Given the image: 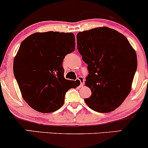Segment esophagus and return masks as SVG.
Returning a JSON list of instances; mask_svg holds the SVG:
<instances>
[{"label":"esophagus","instance_id":"esophagus-1","mask_svg":"<svg viewBox=\"0 0 148 148\" xmlns=\"http://www.w3.org/2000/svg\"><path fill=\"white\" fill-rule=\"evenodd\" d=\"M77 79L79 81L81 86H83V85H84V77H83V76H79Z\"/></svg>","mask_w":148,"mask_h":148}]
</instances>
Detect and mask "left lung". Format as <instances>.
<instances>
[{
  "label": "left lung",
  "instance_id": "8db88e82",
  "mask_svg": "<svg viewBox=\"0 0 148 148\" xmlns=\"http://www.w3.org/2000/svg\"><path fill=\"white\" fill-rule=\"evenodd\" d=\"M77 49L88 64L86 86L92 95L85 102L93 111H113L128 96L137 69L135 51L123 34L108 27L80 32Z\"/></svg>",
  "mask_w": 148,
  "mask_h": 148
}]
</instances>
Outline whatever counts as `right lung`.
Returning a JSON list of instances; mask_svg holds the SVG:
<instances>
[{"mask_svg": "<svg viewBox=\"0 0 148 148\" xmlns=\"http://www.w3.org/2000/svg\"><path fill=\"white\" fill-rule=\"evenodd\" d=\"M74 50L72 33H36L22 42L13 71L23 99L35 111H57L63 105L67 90L80 85L79 80L64 77L62 61Z\"/></svg>", "mask_w": 148, "mask_h": 148, "instance_id": "right-lung-1", "label": "right lung"}]
</instances>
